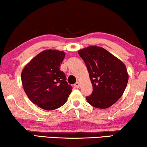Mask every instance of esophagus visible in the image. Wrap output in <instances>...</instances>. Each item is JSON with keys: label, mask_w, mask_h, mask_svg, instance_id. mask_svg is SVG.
I'll return each instance as SVG.
<instances>
[{"label": "esophagus", "mask_w": 147, "mask_h": 147, "mask_svg": "<svg viewBox=\"0 0 147 147\" xmlns=\"http://www.w3.org/2000/svg\"><path fill=\"white\" fill-rule=\"evenodd\" d=\"M79 86H80V84H79V81H77V82H76L75 84V86L76 88H79Z\"/></svg>", "instance_id": "esophagus-1"}]
</instances>
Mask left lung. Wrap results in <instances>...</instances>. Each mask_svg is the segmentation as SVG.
I'll use <instances>...</instances> for the list:
<instances>
[{"instance_id": "obj_1", "label": "left lung", "mask_w": 147, "mask_h": 147, "mask_svg": "<svg viewBox=\"0 0 147 147\" xmlns=\"http://www.w3.org/2000/svg\"><path fill=\"white\" fill-rule=\"evenodd\" d=\"M78 53L87 66L93 87L86 100L96 108H108L121 98L127 87L129 75L125 63L97 46L80 49Z\"/></svg>"}]
</instances>
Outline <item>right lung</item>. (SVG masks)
Listing matches in <instances>:
<instances>
[{
  "label": "right lung",
  "instance_id": "1",
  "mask_svg": "<svg viewBox=\"0 0 147 147\" xmlns=\"http://www.w3.org/2000/svg\"><path fill=\"white\" fill-rule=\"evenodd\" d=\"M65 53L43 51L26 65L21 73L24 90L33 103L45 110L64 105L72 92L65 74L59 70Z\"/></svg>",
  "mask_w": 147,
  "mask_h": 147
}]
</instances>
